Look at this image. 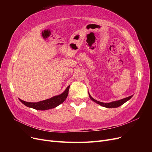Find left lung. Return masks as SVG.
<instances>
[{
	"mask_svg": "<svg viewBox=\"0 0 152 152\" xmlns=\"http://www.w3.org/2000/svg\"><path fill=\"white\" fill-rule=\"evenodd\" d=\"M89 95L90 98L92 100H93V102H94L96 103H98V104H100L101 106H102V107H106V108H117L118 107H120V106H121L122 104H123L124 103H125L126 102H127L129 99H130L132 97V95L131 96H129V97H127V98L122 99L121 100L115 101V102H113L108 103H103V102H98L97 100H96L94 98H92L91 96V95L89 94Z\"/></svg>",
	"mask_w": 152,
	"mask_h": 152,
	"instance_id": "8db88e82",
	"label": "left lung"
}]
</instances>
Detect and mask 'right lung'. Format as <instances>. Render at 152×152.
I'll return each mask as SVG.
<instances>
[{
	"label": "right lung",
	"instance_id": "1",
	"mask_svg": "<svg viewBox=\"0 0 152 152\" xmlns=\"http://www.w3.org/2000/svg\"><path fill=\"white\" fill-rule=\"evenodd\" d=\"M69 88H70V86H68L66 90L60 95L54 96V97L50 99L41 101V102H39L37 103L26 102L21 99H20V100L23 104H24L25 106H26V107L34 108L35 110H46L49 109H51V108L56 107L57 106L61 104L66 99V98H67V96L68 95Z\"/></svg>",
	"mask_w": 152,
	"mask_h": 152
}]
</instances>
